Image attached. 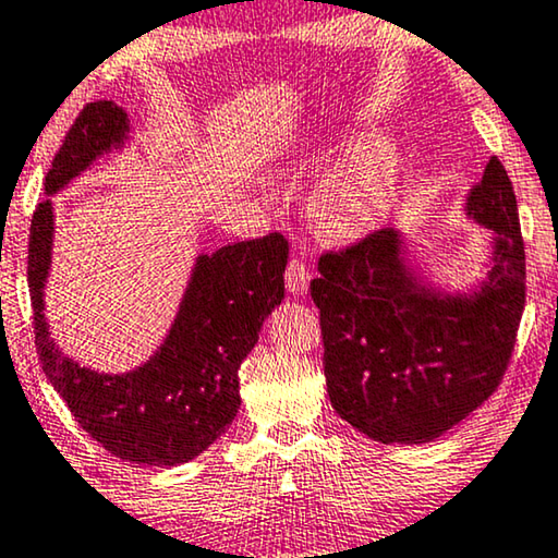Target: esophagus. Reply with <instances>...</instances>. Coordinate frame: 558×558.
Listing matches in <instances>:
<instances>
[{
	"mask_svg": "<svg viewBox=\"0 0 558 558\" xmlns=\"http://www.w3.org/2000/svg\"><path fill=\"white\" fill-rule=\"evenodd\" d=\"M308 280H311V268L305 265L301 257H290L288 270H286V286L293 295H303L308 290Z\"/></svg>",
	"mask_w": 558,
	"mask_h": 558,
	"instance_id": "34e87169",
	"label": "esophagus"
}]
</instances>
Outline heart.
I'll list each match as a JSON object with an SVG mask.
<instances>
[{
  "instance_id": "obj_1",
  "label": "heart",
  "mask_w": 558,
  "mask_h": 558,
  "mask_svg": "<svg viewBox=\"0 0 558 558\" xmlns=\"http://www.w3.org/2000/svg\"><path fill=\"white\" fill-rule=\"evenodd\" d=\"M397 167V154L381 141L359 146L313 186V227L331 240H351L372 230L395 197Z\"/></svg>"
}]
</instances>
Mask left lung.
I'll use <instances>...</instances> for the list:
<instances>
[{
  "label": "left lung",
  "mask_w": 558,
  "mask_h": 558,
  "mask_svg": "<svg viewBox=\"0 0 558 558\" xmlns=\"http://www.w3.org/2000/svg\"><path fill=\"white\" fill-rule=\"evenodd\" d=\"M468 209L496 230L490 282L473 301L414 286L384 227L318 255L311 298L320 313L333 410L379 442L417 445L447 433L500 387L525 305V250L513 184L498 156Z\"/></svg>",
  "instance_id": "obj_1"
}]
</instances>
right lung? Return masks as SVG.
<instances>
[{"instance_id":"1","label":"right lung","mask_w":558,"mask_h":558,"mask_svg":"<svg viewBox=\"0 0 558 558\" xmlns=\"http://www.w3.org/2000/svg\"><path fill=\"white\" fill-rule=\"evenodd\" d=\"M129 129L111 100L83 106L54 154L45 192H58ZM52 207L40 202L29 225L27 282L43 372L85 433L116 458L179 465L232 425L240 410V364L263 320L286 298L288 240L280 232L202 255L167 343L133 374L106 376L60 356L47 339L43 286L50 265Z\"/></svg>"}]
</instances>
